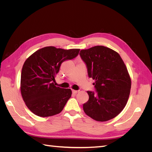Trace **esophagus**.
Returning <instances> with one entry per match:
<instances>
[{
    "instance_id": "esophagus-1",
    "label": "esophagus",
    "mask_w": 152,
    "mask_h": 152,
    "mask_svg": "<svg viewBox=\"0 0 152 152\" xmlns=\"http://www.w3.org/2000/svg\"><path fill=\"white\" fill-rule=\"evenodd\" d=\"M79 91H76V90H72V93L73 94H77Z\"/></svg>"
}]
</instances>
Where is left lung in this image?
<instances>
[{"label": "left lung", "instance_id": "left-lung-1", "mask_svg": "<svg viewBox=\"0 0 152 152\" xmlns=\"http://www.w3.org/2000/svg\"><path fill=\"white\" fill-rule=\"evenodd\" d=\"M79 54L89 77L95 80L96 92L87 91L84 112L96 121L113 118L126 107L130 94L131 80L125 64L117 52L102 45L81 50Z\"/></svg>", "mask_w": 152, "mask_h": 152}]
</instances>
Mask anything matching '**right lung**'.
<instances>
[{
  "label": "right lung",
  "mask_w": 152,
  "mask_h": 152,
  "mask_svg": "<svg viewBox=\"0 0 152 152\" xmlns=\"http://www.w3.org/2000/svg\"><path fill=\"white\" fill-rule=\"evenodd\" d=\"M80 49L53 46L37 50L26 59L21 74V93L26 107L35 115L46 117L60 113L72 96L70 89L54 85L61 63L72 59Z\"/></svg>",
  "instance_id": "add662e5"
}]
</instances>
